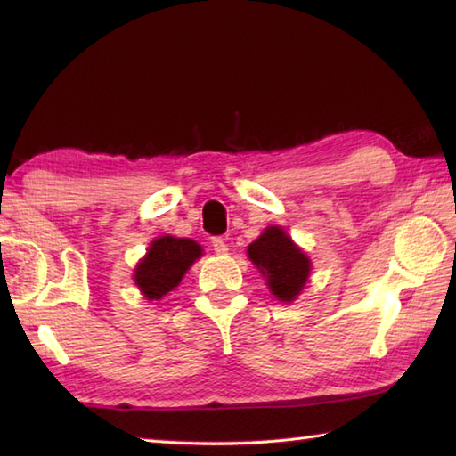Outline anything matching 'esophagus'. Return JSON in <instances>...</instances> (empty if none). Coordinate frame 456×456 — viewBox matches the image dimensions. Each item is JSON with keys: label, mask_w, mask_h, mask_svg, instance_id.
I'll use <instances>...</instances> for the list:
<instances>
[{"label": "esophagus", "mask_w": 456, "mask_h": 456, "mask_svg": "<svg viewBox=\"0 0 456 456\" xmlns=\"http://www.w3.org/2000/svg\"><path fill=\"white\" fill-rule=\"evenodd\" d=\"M213 251L217 253V256H227V251H229V245L225 243V239H221V237H215V239H213Z\"/></svg>", "instance_id": "34e87169"}]
</instances>
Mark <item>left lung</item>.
Instances as JSON below:
<instances>
[{"label": "left lung", "mask_w": 456, "mask_h": 456, "mask_svg": "<svg viewBox=\"0 0 456 456\" xmlns=\"http://www.w3.org/2000/svg\"><path fill=\"white\" fill-rule=\"evenodd\" d=\"M247 257L265 280L267 289L283 304L296 302L312 273V259L280 225L264 229L247 247Z\"/></svg>", "instance_id": "left-lung-1"}]
</instances>
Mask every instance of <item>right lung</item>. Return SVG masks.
Masks as SVG:
<instances>
[{"label": "right lung", "mask_w": 456, "mask_h": 456, "mask_svg": "<svg viewBox=\"0 0 456 456\" xmlns=\"http://www.w3.org/2000/svg\"><path fill=\"white\" fill-rule=\"evenodd\" d=\"M203 257V247L187 237L160 235L152 239L144 257L138 259L133 280L141 296L159 302L168 291L179 288L184 273L197 259Z\"/></svg>", "instance_id": "right-lung-1"}]
</instances>
